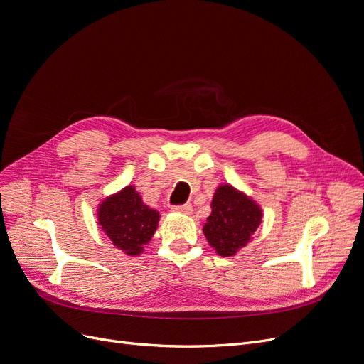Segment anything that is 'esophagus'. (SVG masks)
<instances>
[{
  "label": "esophagus",
  "mask_w": 364,
  "mask_h": 364,
  "mask_svg": "<svg viewBox=\"0 0 364 364\" xmlns=\"http://www.w3.org/2000/svg\"><path fill=\"white\" fill-rule=\"evenodd\" d=\"M174 213H181V214H191L193 213V206L190 203H185V205H181V206H174L173 208Z\"/></svg>",
  "instance_id": "1"
}]
</instances>
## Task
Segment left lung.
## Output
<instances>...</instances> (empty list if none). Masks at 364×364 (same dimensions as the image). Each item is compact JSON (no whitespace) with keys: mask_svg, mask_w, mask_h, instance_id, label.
<instances>
[{"mask_svg":"<svg viewBox=\"0 0 364 364\" xmlns=\"http://www.w3.org/2000/svg\"><path fill=\"white\" fill-rule=\"evenodd\" d=\"M262 209L246 193L229 183L217 186L211 214L203 225L208 243L220 257H234L261 225Z\"/></svg>","mask_w":364,"mask_h":364,"instance_id":"obj_1","label":"left lung"}]
</instances>
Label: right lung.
<instances>
[{
    "label": "right lung",
    "instance_id": "right-lung-1",
    "mask_svg": "<svg viewBox=\"0 0 364 364\" xmlns=\"http://www.w3.org/2000/svg\"><path fill=\"white\" fill-rule=\"evenodd\" d=\"M97 220L117 249L129 257H138L156 232L159 213L142 202L134 185H127L100 202Z\"/></svg>",
    "mask_w": 364,
    "mask_h": 364
}]
</instances>
